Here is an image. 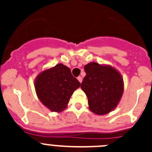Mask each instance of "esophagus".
<instances>
[{"instance_id":"esophagus-1","label":"esophagus","mask_w":152,"mask_h":152,"mask_svg":"<svg viewBox=\"0 0 152 152\" xmlns=\"http://www.w3.org/2000/svg\"><path fill=\"white\" fill-rule=\"evenodd\" d=\"M77 79H78V80H79V82H80V83H82V76H79V77L77 78Z\"/></svg>"}]
</instances>
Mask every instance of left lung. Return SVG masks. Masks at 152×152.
<instances>
[{"instance_id": "1", "label": "left lung", "mask_w": 152, "mask_h": 152, "mask_svg": "<svg viewBox=\"0 0 152 152\" xmlns=\"http://www.w3.org/2000/svg\"><path fill=\"white\" fill-rule=\"evenodd\" d=\"M81 85L88 99L89 109L98 115L113 111L124 93V80L119 71L109 65L90 62Z\"/></svg>"}]
</instances>
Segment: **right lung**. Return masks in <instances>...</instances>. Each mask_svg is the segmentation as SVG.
Listing matches in <instances>:
<instances>
[{
  "mask_svg": "<svg viewBox=\"0 0 152 152\" xmlns=\"http://www.w3.org/2000/svg\"><path fill=\"white\" fill-rule=\"evenodd\" d=\"M80 85L70 69L62 63L41 71L34 80L38 99L50 111L56 113L67 108L72 94Z\"/></svg>",
  "mask_w": 152,
  "mask_h": 152,
  "instance_id": "add662e5",
  "label": "right lung"
}]
</instances>
